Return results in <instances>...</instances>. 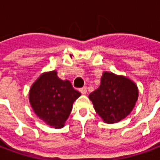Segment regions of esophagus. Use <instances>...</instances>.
<instances>
[{"label":"esophagus","mask_w":160,"mask_h":160,"mask_svg":"<svg viewBox=\"0 0 160 160\" xmlns=\"http://www.w3.org/2000/svg\"><path fill=\"white\" fill-rule=\"evenodd\" d=\"M80 92H81L82 94H86L87 92V87H82V88H80Z\"/></svg>","instance_id":"34e87169"}]
</instances>
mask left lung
<instances>
[{
  "instance_id": "1",
  "label": "left lung",
  "mask_w": 160,
  "mask_h": 160,
  "mask_svg": "<svg viewBox=\"0 0 160 160\" xmlns=\"http://www.w3.org/2000/svg\"><path fill=\"white\" fill-rule=\"evenodd\" d=\"M138 87L128 78L104 72L101 84L89 95L94 109L106 123H115L130 114L138 99Z\"/></svg>"
}]
</instances>
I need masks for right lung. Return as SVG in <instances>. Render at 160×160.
Listing matches in <instances>:
<instances>
[{
	"mask_svg": "<svg viewBox=\"0 0 160 160\" xmlns=\"http://www.w3.org/2000/svg\"><path fill=\"white\" fill-rule=\"evenodd\" d=\"M80 95L70 81L61 80L56 71H50L41 74L33 83L29 101L41 120L50 127L61 128L70 115L73 103Z\"/></svg>",
	"mask_w": 160,
	"mask_h": 160,
	"instance_id": "add662e5",
	"label": "right lung"
}]
</instances>
